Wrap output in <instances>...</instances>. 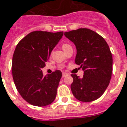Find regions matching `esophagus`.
Masks as SVG:
<instances>
[{
  "label": "esophagus",
  "instance_id": "obj_1",
  "mask_svg": "<svg viewBox=\"0 0 127 127\" xmlns=\"http://www.w3.org/2000/svg\"><path fill=\"white\" fill-rule=\"evenodd\" d=\"M67 75H68V73H65V72H63V78H64V77H66Z\"/></svg>",
  "mask_w": 127,
  "mask_h": 127
}]
</instances>
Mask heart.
Segmentation results:
<instances>
[{
	"label": "heart",
	"mask_w": 127,
	"mask_h": 127,
	"mask_svg": "<svg viewBox=\"0 0 127 127\" xmlns=\"http://www.w3.org/2000/svg\"><path fill=\"white\" fill-rule=\"evenodd\" d=\"M67 45H66V44H64V45H63V47H65V46H67Z\"/></svg>",
	"instance_id": "obj_1"
}]
</instances>
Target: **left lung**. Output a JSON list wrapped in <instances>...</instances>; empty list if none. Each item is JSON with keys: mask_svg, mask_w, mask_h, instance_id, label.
Masks as SVG:
<instances>
[{"mask_svg": "<svg viewBox=\"0 0 127 127\" xmlns=\"http://www.w3.org/2000/svg\"><path fill=\"white\" fill-rule=\"evenodd\" d=\"M76 47V64L84 70L80 78H73L71 89L76 99L91 102L100 97L109 86L113 70V58L105 40L93 30L80 28L64 33Z\"/></svg>", "mask_w": 127, "mask_h": 127, "instance_id": "1", "label": "left lung"}]
</instances>
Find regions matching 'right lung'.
I'll use <instances>...</instances> for the list:
<instances>
[{
    "instance_id": "right-lung-1",
    "label": "right lung",
    "mask_w": 127,
    "mask_h": 127,
    "mask_svg": "<svg viewBox=\"0 0 127 127\" xmlns=\"http://www.w3.org/2000/svg\"><path fill=\"white\" fill-rule=\"evenodd\" d=\"M63 36V32L34 31L18 43L12 59V76L18 91L28 103L45 107L54 101L62 72L56 70L45 76L42 69Z\"/></svg>"
}]
</instances>
